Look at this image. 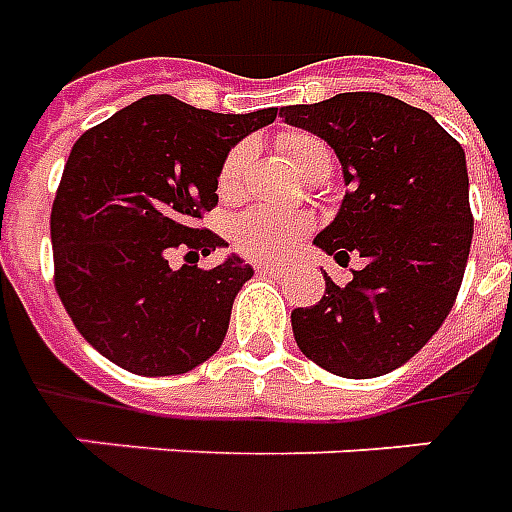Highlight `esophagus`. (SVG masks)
I'll list each match as a JSON object with an SVG mask.
<instances>
[{
  "mask_svg": "<svg viewBox=\"0 0 512 512\" xmlns=\"http://www.w3.org/2000/svg\"><path fill=\"white\" fill-rule=\"evenodd\" d=\"M256 270L264 275H284V264H256Z\"/></svg>",
  "mask_w": 512,
  "mask_h": 512,
  "instance_id": "34e87169",
  "label": "esophagus"
}]
</instances>
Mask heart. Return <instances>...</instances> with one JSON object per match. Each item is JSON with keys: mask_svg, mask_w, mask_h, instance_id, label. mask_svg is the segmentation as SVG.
Listing matches in <instances>:
<instances>
[{"mask_svg": "<svg viewBox=\"0 0 512 512\" xmlns=\"http://www.w3.org/2000/svg\"><path fill=\"white\" fill-rule=\"evenodd\" d=\"M278 146L286 159L295 165L300 176L311 179L314 173L331 168V151L317 134L311 132H284L278 137ZM250 143H234L217 168V192L223 198H234L242 190V173L248 165ZM314 220L303 212H275L267 206H250L228 220V239L231 248L253 262H278L286 253H292L300 239L306 237Z\"/></svg>", "mask_w": 512, "mask_h": 512, "instance_id": "1", "label": "heart"}]
</instances>
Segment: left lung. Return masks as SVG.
<instances>
[{
    "label": "left lung",
    "instance_id": "8db88e82",
    "mask_svg": "<svg viewBox=\"0 0 512 512\" xmlns=\"http://www.w3.org/2000/svg\"><path fill=\"white\" fill-rule=\"evenodd\" d=\"M281 115L336 151L350 187L314 245L342 267L364 259L350 284L325 275L320 303L292 311L297 347L342 378L386 375L433 339L460 292L474 234L466 154L430 112L386 93Z\"/></svg>",
    "mask_w": 512,
    "mask_h": 512
}]
</instances>
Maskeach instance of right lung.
<instances>
[{"instance_id":"1","label":"right lung","mask_w":512,"mask_h":512,"mask_svg":"<svg viewBox=\"0 0 512 512\" xmlns=\"http://www.w3.org/2000/svg\"><path fill=\"white\" fill-rule=\"evenodd\" d=\"M278 107L223 115L146 96L82 134L52 204L54 289L104 358L146 378L184 375L220 350L250 264L170 270V250L226 245L198 226L217 206V168ZM187 253V256H190Z\"/></svg>"}]
</instances>
